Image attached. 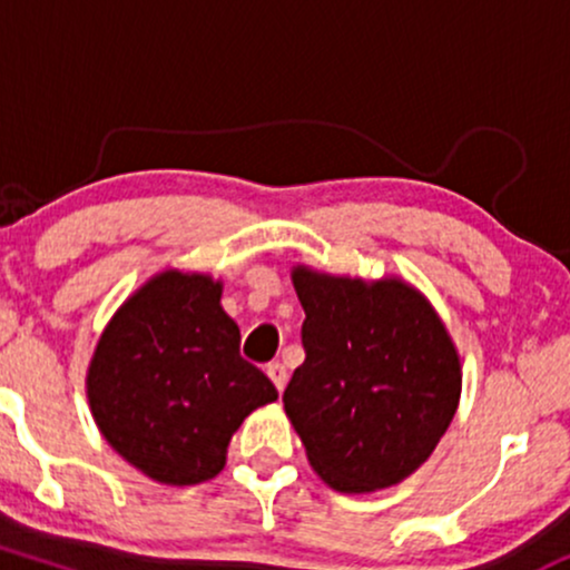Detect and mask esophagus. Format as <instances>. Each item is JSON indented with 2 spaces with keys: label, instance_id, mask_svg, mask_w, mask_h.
<instances>
[{
  "label": "esophagus",
  "instance_id": "1",
  "mask_svg": "<svg viewBox=\"0 0 570 570\" xmlns=\"http://www.w3.org/2000/svg\"><path fill=\"white\" fill-rule=\"evenodd\" d=\"M267 377H271V381L276 383L278 391H284V385H286V367L281 362H271V364H267Z\"/></svg>",
  "mask_w": 570,
  "mask_h": 570
}]
</instances>
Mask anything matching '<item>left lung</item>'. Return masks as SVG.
I'll list each match as a JSON object with an SVG mask.
<instances>
[{"mask_svg": "<svg viewBox=\"0 0 570 570\" xmlns=\"http://www.w3.org/2000/svg\"><path fill=\"white\" fill-rule=\"evenodd\" d=\"M305 362L284 410L311 466L343 493L396 485L453 421L461 364L431 305L402 281L318 276L297 267Z\"/></svg>", "mask_w": 570, "mask_h": 570, "instance_id": "left-lung-1", "label": "left lung"}]
</instances>
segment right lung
<instances>
[{
	"mask_svg": "<svg viewBox=\"0 0 570 570\" xmlns=\"http://www.w3.org/2000/svg\"><path fill=\"white\" fill-rule=\"evenodd\" d=\"M208 276L163 273L107 326L88 372V399L107 442L168 485L212 480L233 431L278 399L240 356L238 324Z\"/></svg>",
	"mask_w": 570,
	"mask_h": 570,
	"instance_id": "1",
	"label": "right lung"
}]
</instances>
